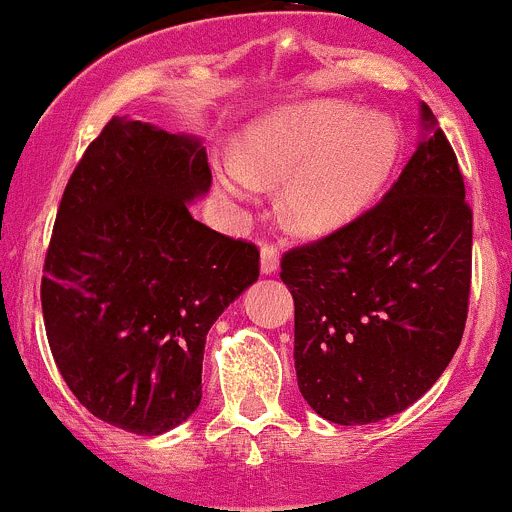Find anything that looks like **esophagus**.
Here are the masks:
<instances>
[{"label": "esophagus", "instance_id": "34e87169", "mask_svg": "<svg viewBox=\"0 0 512 512\" xmlns=\"http://www.w3.org/2000/svg\"><path fill=\"white\" fill-rule=\"evenodd\" d=\"M278 271V249L273 244L261 246V273L263 276H271Z\"/></svg>", "mask_w": 512, "mask_h": 512}]
</instances>
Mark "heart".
Returning <instances> with one entry per match:
<instances>
[{
  "label": "heart",
  "instance_id": "heart-1",
  "mask_svg": "<svg viewBox=\"0 0 512 512\" xmlns=\"http://www.w3.org/2000/svg\"><path fill=\"white\" fill-rule=\"evenodd\" d=\"M401 136L381 114L333 99L263 116L241 136L236 156L216 161L219 189L249 201L281 184V211L303 234H331L368 209L393 174Z\"/></svg>",
  "mask_w": 512,
  "mask_h": 512
}]
</instances>
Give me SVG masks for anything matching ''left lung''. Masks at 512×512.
Wrapping results in <instances>:
<instances>
[{"instance_id": "obj_1", "label": "left lung", "mask_w": 512, "mask_h": 512, "mask_svg": "<svg viewBox=\"0 0 512 512\" xmlns=\"http://www.w3.org/2000/svg\"><path fill=\"white\" fill-rule=\"evenodd\" d=\"M423 141L373 209L281 258L296 306L301 396L326 421L406 411L448 368L468 318L473 211L433 111Z\"/></svg>"}]
</instances>
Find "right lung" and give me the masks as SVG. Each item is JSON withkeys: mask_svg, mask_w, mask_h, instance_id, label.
<instances>
[{"mask_svg": "<svg viewBox=\"0 0 512 512\" xmlns=\"http://www.w3.org/2000/svg\"><path fill=\"white\" fill-rule=\"evenodd\" d=\"M211 186L196 136L114 116L74 169L44 258L59 373L89 413L136 435L201 403L216 318L258 278V249L191 216Z\"/></svg>", "mask_w": 512, "mask_h": 512, "instance_id": "obj_1", "label": "right lung"}]
</instances>
